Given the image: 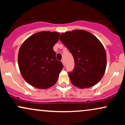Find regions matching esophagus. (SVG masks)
Segmentation results:
<instances>
[{
    "instance_id": "34e87169",
    "label": "esophagus",
    "mask_w": 125,
    "mask_h": 125,
    "mask_svg": "<svg viewBox=\"0 0 125 125\" xmlns=\"http://www.w3.org/2000/svg\"><path fill=\"white\" fill-rule=\"evenodd\" d=\"M61 62H62V63H63V65L64 66V64H65V63H64V60L63 59H62L61 61Z\"/></svg>"
}]
</instances>
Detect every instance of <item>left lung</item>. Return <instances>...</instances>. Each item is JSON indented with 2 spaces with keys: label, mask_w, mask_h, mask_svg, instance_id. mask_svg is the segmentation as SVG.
I'll return each instance as SVG.
<instances>
[{
  "label": "left lung",
  "mask_w": 125,
  "mask_h": 125,
  "mask_svg": "<svg viewBox=\"0 0 125 125\" xmlns=\"http://www.w3.org/2000/svg\"><path fill=\"white\" fill-rule=\"evenodd\" d=\"M59 39L74 58V69L68 73L72 83L81 89L97 84L106 67V54L101 42L83 30L63 33Z\"/></svg>",
  "instance_id": "1"
}]
</instances>
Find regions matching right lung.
Wrapping results in <instances>:
<instances>
[{
    "label": "right lung",
    "instance_id": "1",
    "mask_svg": "<svg viewBox=\"0 0 125 125\" xmlns=\"http://www.w3.org/2000/svg\"><path fill=\"white\" fill-rule=\"evenodd\" d=\"M56 31H40L23 43L18 53L21 76L29 84L47 89L56 83L63 65L56 58L53 46L59 40Z\"/></svg>",
    "mask_w": 125,
    "mask_h": 125
}]
</instances>
